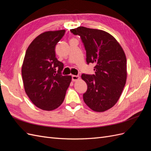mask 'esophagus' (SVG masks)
<instances>
[{"label": "esophagus", "instance_id": "1", "mask_svg": "<svg viewBox=\"0 0 151 151\" xmlns=\"http://www.w3.org/2000/svg\"><path fill=\"white\" fill-rule=\"evenodd\" d=\"M80 79V77L79 76H75V75H72V80L73 81H78Z\"/></svg>", "mask_w": 151, "mask_h": 151}]
</instances>
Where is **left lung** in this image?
Wrapping results in <instances>:
<instances>
[{
  "label": "left lung",
  "mask_w": 151,
  "mask_h": 151,
  "mask_svg": "<svg viewBox=\"0 0 151 151\" xmlns=\"http://www.w3.org/2000/svg\"><path fill=\"white\" fill-rule=\"evenodd\" d=\"M79 35L86 52V62L94 63L95 74L81 76L88 86L84 103L93 111L103 112L119 99L127 80V58L116 40L107 32L80 26L70 29Z\"/></svg>",
  "instance_id": "left-lung-1"
}]
</instances>
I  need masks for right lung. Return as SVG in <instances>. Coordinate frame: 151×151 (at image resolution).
<instances>
[{
  "mask_svg": "<svg viewBox=\"0 0 151 151\" xmlns=\"http://www.w3.org/2000/svg\"><path fill=\"white\" fill-rule=\"evenodd\" d=\"M65 32L50 31L38 36L27 49L22 65L25 92L32 103L43 110L60 106L72 80L70 76L62 74L63 64L55 52Z\"/></svg>",
  "mask_w": 151,
  "mask_h": 151,
  "instance_id": "1",
  "label": "right lung"
}]
</instances>
